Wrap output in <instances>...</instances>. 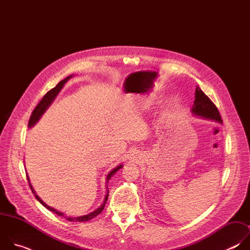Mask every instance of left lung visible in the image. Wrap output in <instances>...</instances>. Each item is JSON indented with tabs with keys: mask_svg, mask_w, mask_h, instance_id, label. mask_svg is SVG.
Returning a JSON list of instances; mask_svg holds the SVG:
<instances>
[{
	"mask_svg": "<svg viewBox=\"0 0 250 250\" xmlns=\"http://www.w3.org/2000/svg\"><path fill=\"white\" fill-rule=\"evenodd\" d=\"M192 114L206 119V120H211L218 123H223L221 115L219 113V110L213 104L210 99L201 90L200 87L197 86L196 92H195V101L194 104L191 110Z\"/></svg>",
	"mask_w": 250,
	"mask_h": 250,
	"instance_id": "left-lung-1",
	"label": "left lung"
}]
</instances>
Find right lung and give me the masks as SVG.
I'll return each instance as SVG.
<instances>
[{"instance_id": "obj_1", "label": "right lung", "mask_w": 250, "mask_h": 250, "mask_svg": "<svg viewBox=\"0 0 250 250\" xmlns=\"http://www.w3.org/2000/svg\"><path fill=\"white\" fill-rule=\"evenodd\" d=\"M72 77V75H70V76H68L67 78H65L64 80H62V81H60L53 89H51L50 91H48L44 96H43V98L42 99V101L38 104V105L35 106L34 108V110H33V112H32V114H31V116H30V119H29V122H28V126L29 127H31V126H33L35 124H37L39 121H40V119L42 118V116L45 113V111L48 109V106L51 104V103L54 101V99L56 98V96L59 94V92L61 91V89L63 88V86H64V84L71 78ZM123 167V165H119L118 167H116L115 169H113L109 174H108V176H106V183L109 182V180L111 179V178L117 173V171L119 170V169H121ZM26 178H27V181H28V184H29V187H30V189H31V192L33 193V195L35 196V198H37L38 200H39V202L42 204V205H43L47 209H49V210H51V211H53V212H55L56 215H58V216H62V217H64L67 221H70V222H87V221H90V220H92L93 218H95V217H97L98 215H100V213L102 212V210L104 209V205H105V203H106V200H108V197H109V190H108V193H106V195H105V197H104V203L97 208V209H95L94 211H92V212H90V213H88V215H85V216H82V217H77V218H69V217H66V216H64V213L63 212H61V211H58L57 209H55V208H51V207H49V206H47L38 195H37V193H35V191L33 190V188H32V186H31V184H30V182H29V178H28V176H26Z\"/></svg>"}]
</instances>
